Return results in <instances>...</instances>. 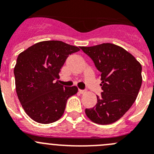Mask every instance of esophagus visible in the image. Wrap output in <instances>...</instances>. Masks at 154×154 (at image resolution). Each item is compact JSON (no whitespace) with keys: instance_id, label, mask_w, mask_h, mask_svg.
<instances>
[{"instance_id":"1","label":"esophagus","mask_w":154,"mask_h":154,"mask_svg":"<svg viewBox=\"0 0 154 154\" xmlns=\"http://www.w3.org/2000/svg\"><path fill=\"white\" fill-rule=\"evenodd\" d=\"M79 92L81 94H83L85 92V90H83V89H79Z\"/></svg>"}]
</instances>
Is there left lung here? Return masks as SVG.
Masks as SVG:
<instances>
[{
    "instance_id": "8db88e82",
    "label": "left lung",
    "mask_w": 154,
    "mask_h": 154,
    "mask_svg": "<svg viewBox=\"0 0 154 154\" xmlns=\"http://www.w3.org/2000/svg\"><path fill=\"white\" fill-rule=\"evenodd\" d=\"M100 72L101 95L85 114L93 123L108 125L120 119L135 102L142 84V66L127 51L111 43L80 47Z\"/></svg>"
}]
</instances>
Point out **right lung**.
I'll list each match as a JSON object with an SVG mask.
<instances>
[{
    "label": "right lung",
    "instance_id": "obj_1",
    "mask_svg": "<svg viewBox=\"0 0 154 154\" xmlns=\"http://www.w3.org/2000/svg\"><path fill=\"white\" fill-rule=\"evenodd\" d=\"M79 50L61 41H45L19 54L14 69L16 92L35 122L48 124L60 119L68 99L77 93V87H64L58 79L66 58Z\"/></svg>",
    "mask_w": 154,
    "mask_h": 154
}]
</instances>
